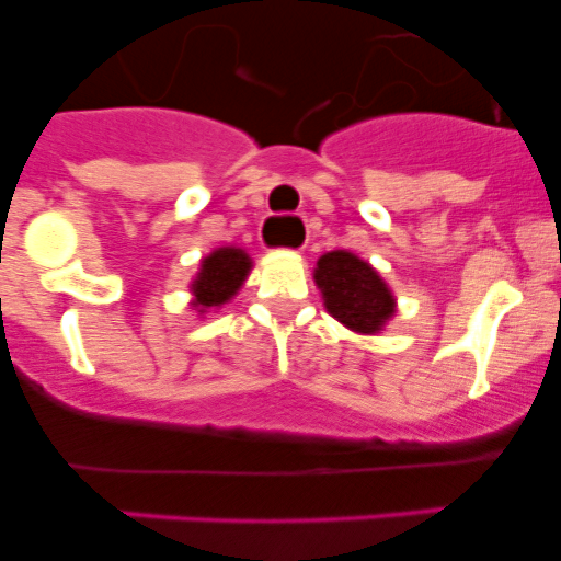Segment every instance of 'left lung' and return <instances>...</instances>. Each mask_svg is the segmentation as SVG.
<instances>
[{
  "mask_svg": "<svg viewBox=\"0 0 561 561\" xmlns=\"http://www.w3.org/2000/svg\"><path fill=\"white\" fill-rule=\"evenodd\" d=\"M314 282L328 314L358 333H377L396 312V298L382 276L358 254L328 252L317 260Z\"/></svg>",
  "mask_w": 561,
  "mask_h": 561,
  "instance_id": "obj_1",
  "label": "left lung"
}]
</instances>
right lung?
Instances as JSON below:
<instances>
[{
	"label": "right lung",
	"mask_w": 561,
	"mask_h": 561,
	"mask_svg": "<svg viewBox=\"0 0 561 561\" xmlns=\"http://www.w3.org/2000/svg\"><path fill=\"white\" fill-rule=\"evenodd\" d=\"M252 268V260L239 247H219L208 257L201 260L195 282H192V307L197 312H206L211 307H222L239 293Z\"/></svg>",
	"instance_id": "obj_1"
}]
</instances>
